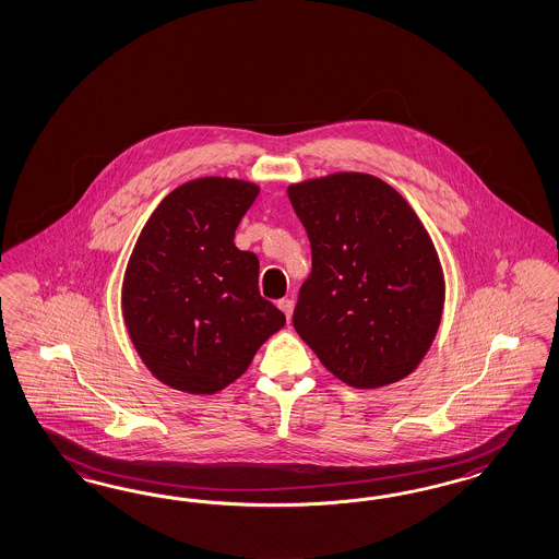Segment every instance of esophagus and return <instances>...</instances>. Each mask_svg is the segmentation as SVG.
I'll return each mask as SVG.
<instances>
[{"label":"esophagus","instance_id":"34e87169","mask_svg":"<svg viewBox=\"0 0 559 559\" xmlns=\"http://www.w3.org/2000/svg\"><path fill=\"white\" fill-rule=\"evenodd\" d=\"M277 306H280V310L286 314V320L289 322V319H292V312H294V300H292V298H284V300H280V302H277Z\"/></svg>","mask_w":559,"mask_h":559}]
</instances>
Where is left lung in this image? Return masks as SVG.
I'll list each match as a JSON object with an SVG mask.
<instances>
[{"label":"left lung","mask_w":559,"mask_h":559,"mask_svg":"<svg viewBox=\"0 0 559 559\" xmlns=\"http://www.w3.org/2000/svg\"><path fill=\"white\" fill-rule=\"evenodd\" d=\"M287 195L312 251L296 333L353 388L406 378L429 352L445 300L439 257L413 207L367 174L310 179Z\"/></svg>","instance_id":"1"}]
</instances>
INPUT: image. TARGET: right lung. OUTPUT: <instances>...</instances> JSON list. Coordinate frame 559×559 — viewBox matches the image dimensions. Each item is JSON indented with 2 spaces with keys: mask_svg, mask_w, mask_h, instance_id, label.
Wrapping results in <instances>:
<instances>
[{
  "mask_svg": "<svg viewBox=\"0 0 559 559\" xmlns=\"http://www.w3.org/2000/svg\"><path fill=\"white\" fill-rule=\"evenodd\" d=\"M259 188L193 179L144 224L122 284L128 335L144 366L176 390L214 394L235 382L286 317L259 294V259L235 230Z\"/></svg>",
  "mask_w": 559,
  "mask_h": 559,
  "instance_id": "right-lung-1",
  "label": "right lung"
}]
</instances>
